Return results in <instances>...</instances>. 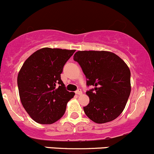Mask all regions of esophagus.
I'll return each instance as SVG.
<instances>
[{"label": "esophagus", "instance_id": "esophagus-1", "mask_svg": "<svg viewBox=\"0 0 154 154\" xmlns=\"http://www.w3.org/2000/svg\"><path fill=\"white\" fill-rule=\"evenodd\" d=\"M75 93H76L77 95H82V90H81V89H78V90L75 91Z\"/></svg>", "mask_w": 154, "mask_h": 154}]
</instances>
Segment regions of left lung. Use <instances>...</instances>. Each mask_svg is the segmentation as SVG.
I'll list each match as a JSON object with an SVG mask.
<instances>
[{"instance_id": "obj_1", "label": "left lung", "mask_w": 154, "mask_h": 154, "mask_svg": "<svg viewBox=\"0 0 154 154\" xmlns=\"http://www.w3.org/2000/svg\"><path fill=\"white\" fill-rule=\"evenodd\" d=\"M93 88L86 92L90 103L86 115L96 123L116 119L123 112L131 93V72L122 59L109 51H77L73 57Z\"/></svg>"}]
</instances>
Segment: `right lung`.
Returning a JSON list of instances; mask_svg holds the SVG:
<instances>
[{"instance_id": "right-lung-1", "label": "right lung", "mask_w": 154, "mask_h": 154, "mask_svg": "<svg viewBox=\"0 0 154 154\" xmlns=\"http://www.w3.org/2000/svg\"><path fill=\"white\" fill-rule=\"evenodd\" d=\"M75 50L43 48L25 61L17 75L20 98L33 120L52 124L64 115L75 93L66 90L61 73Z\"/></svg>"}]
</instances>
